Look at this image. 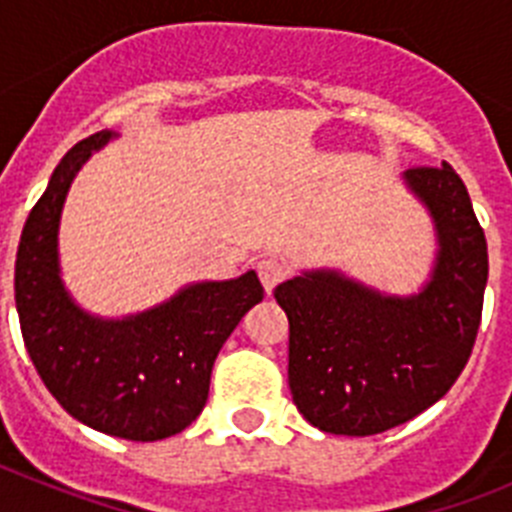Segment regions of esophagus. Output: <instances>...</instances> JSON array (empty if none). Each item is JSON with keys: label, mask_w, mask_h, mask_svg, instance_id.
I'll return each mask as SVG.
<instances>
[{"label": "esophagus", "mask_w": 512, "mask_h": 512, "mask_svg": "<svg viewBox=\"0 0 512 512\" xmlns=\"http://www.w3.org/2000/svg\"><path fill=\"white\" fill-rule=\"evenodd\" d=\"M256 269H259V279L266 292H271V289L287 277V264L282 259H277V256H264V259H259Z\"/></svg>", "instance_id": "obj_1"}]
</instances>
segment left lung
I'll return each mask as SVG.
<instances>
[{
  "instance_id": "1",
  "label": "left lung",
  "mask_w": 512,
  "mask_h": 512,
  "mask_svg": "<svg viewBox=\"0 0 512 512\" xmlns=\"http://www.w3.org/2000/svg\"><path fill=\"white\" fill-rule=\"evenodd\" d=\"M436 230L431 277L387 295L336 269H310L274 289L289 320V390L305 420L336 436L408 423L451 390L482 320L487 241L454 169L402 174Z\"/></svg>"
}]
</instances>
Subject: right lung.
<instances>
[{"instance_id":"right-lung-1","label":"right lung","mask_w":512,"mask_h":512,"mask_svg":"<svg viewBox=\"0 0 512 512\" xmlns=\"http://www.w3.org/2000/svg\"><path fill=\"white\" fill-rule=\"evenodd\" d=\"M117 138L89 135L61 158L22 228L15 302L22 338L61 408L107 436L158 441L202 413L217 354L241 318L264 300L256 271L228 282H194L171 300L125 318L92 315L66 289L58 225L74 176L92 151Z\"/></svg>"}]
</instances>
